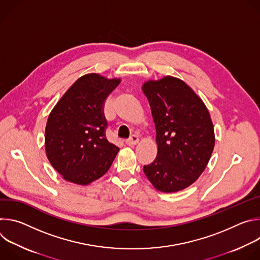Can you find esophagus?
I'll use <instances>...</instances> for the list:
<instances>
[{"label":"esophagus","instance_id":"esophagus-1","mask_svg":"<svg viewBox=\"0 0 260 260\" xmlns=\"http://www.w3.org/2000/svg\"><path fill=\"white\" fill-rule=\"evenodd\" d=\"M138 142H139V137H138L137 135H132V136L129 137V139H127V140L125 141V143H126L128 146H134V145H136Z\"/></svg>","mask_w":260,"mask_h":260}]
</instances>
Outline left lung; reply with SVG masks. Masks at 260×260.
<instances>
[{
    "label": "left lung",
    "instance_id": "1",
    "mask_svg": "<svg viewBox=\"0 0 260 260\" xmlns=\"http://www.w3.org/2000/svg\"><path fill=\"white\" fill-rule=\"evenodd\" d=\"M142 88L151 108L157 143L156 158L143 171L157 190L180 191L197 181L212 155L215 136L209 111L178 78L150 80Z\"/></svg>",
    "mask_w": 260,
    "mask_h": 260
}]
</instances>
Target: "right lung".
I'll use <instances>...</instances> for the list:
<instances>
[{"label":"right lung","mask_w":260,"mask_h":260,"mask_svg":"<svg viewBox=\"0 0 260 260\" xmlns=\"http://www.w3.org/2000/svg\"><path fill=\"white\" fill-rule=\"evenodd\" d=\"M120 79L80 77L49 114L45 149L51 166L69 182L87 185L105 175L119 148L106 138L104 105Z\"/></svg>","instance_id":"1"}]
</instances>
